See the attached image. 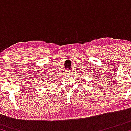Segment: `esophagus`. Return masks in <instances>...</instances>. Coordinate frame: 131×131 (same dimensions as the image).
I'll list each match as a JSON object with an SVG mask.
<instances>
[{
    "mask_svg": "<svg viewBox=\"0 0 131 131\" xmlns=\"http://www.w3.org/2000/svg\"><path fill=\"white\" fill-rule=\"evenodd\" d=\"M70 70H66V73H67V74H68V73H70Z\"/></svg>",
    "mask_w": 131,
    "mask_h": 131,
    "instance_id": "34e87169",
    "label": "esophagus"
}]
</instances>
